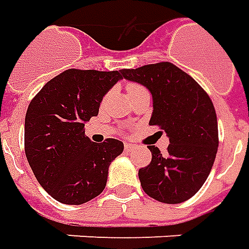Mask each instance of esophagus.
<instances>
[{"label":"esophagus","instance_id":"34e87169","mask_svg":"<svg viewBox=\"0 0 249 249\" xmlns=\"http://www.w3.org/2000/svg\"><path fill=\"white\" fill-rule=\"evenodd\" d=\"M124 147H125V151H131V150H133V144H131V143H125L124 144Z\"/></svg>","mask_w":249,"mask_h":249}]
</instances>
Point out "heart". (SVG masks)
Here are the masks:
<instances>
[{
	"instance_id": "heart-1",
	"label": "heart",
	"mask_w": 249,
	"mask_h": 249,
	"mask_svg": "<svg viewBox=\"0 0 249 249\" xmlns=\"http://www.w3.org/2000/svg\"><path fill=\"white\" fill-rule=\"evenodd\" d=\"M142 86H139V84H135V83H131V84H128V87H126V89H128V92H132V91H135V89H140Z\"/></svg>"
}]
</instances>
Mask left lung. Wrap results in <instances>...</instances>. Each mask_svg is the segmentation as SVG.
<instances>
[{"label":"left lung","mask_w":249,"mask_h":249,"mask_svg":"<svg viewBox=\"0 0 249 249\" xmlns=\"http://www.w3.org/2000/svg\"><path fill=\"white\" fill-rule=\"evenodd\" d=\"M126 80L143 84L153 95L150 125L166 132V155L148 146L151 162L139 169V180L147 195L158 202H185L202 188L214 165L218 150V123L207 92L172 62L121 69Z\"/></svg>","instance_id":"8db88e82"}]
</instances>
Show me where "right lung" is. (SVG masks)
<instances>
[{"label": "right lung", "mask_w": 249, "mask_h": 249, "mask_svg": "<svg viewBox=\"0 0 249 249\" xmlns=\"http://www.w3.org/2000/svg\"><path fill=\"white\" fill-rule=\"evenodd\" d=\"M121 71L68 69L47 82L28 105L25 157L36 180L64 204H83L106 187L111 160L124 150L117 139L91 142L84 124L98 116L102 98Z\"/></svg>", "instance_id": "add662e5"}]
</instances>
